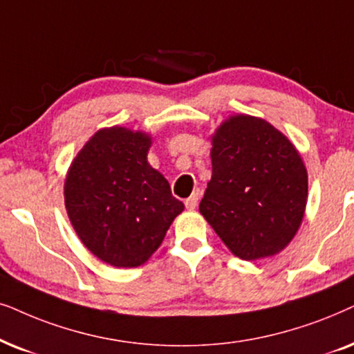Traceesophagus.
Returning a JSON list of instances; mask_svg holds the SVG:
<instances>
[{
  "mask_svg": "<svg viewBox=\"0 0 354 354\" xmlns=\"http://www.w3.org/2000/svg\"><path fill=\"white\" fill-rule=\"evenodd\" d=\"M197 204H199V192H192V194L185 201L186 209H189V210H194Z\"/></svg>",
  "mask_w": 354,
  "mask_h": 354,
  "instance_id": "esophagus-1",
  "label": "esophagus"
}]
</instances>
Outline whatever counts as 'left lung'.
I'll list each match as a JSON object with an SVG mask.
<instances>
[{"instance_id":"8db88e82","label":"left lung","mask_w":354,"mask_h":354,"mask_svg":"<svg viewBox=\"0 0 354 354\" xmlns=\"http://www.w3.org/2000/svg\"><path fill=\"white\" fill-rule=\"evenodd\" d=\"M212 145L201 214L244 261L280 252L298 232L308 199L298 150L267 121L248 115L225 121Z\"/></svg>"}]
</instances>
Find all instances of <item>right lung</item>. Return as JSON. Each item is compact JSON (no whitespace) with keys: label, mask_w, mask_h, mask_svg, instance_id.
I'll return each mask as SVG.
<instances>
[{"label":"right lung","mask_w":354,"mask_h":354,"mask_svg":"<svg viewBox=\"0 0 354 354\" xmlns=\"http://www.w3.org/2000/svg\"><path fill=\"white\" fill-rule=\"evenodd\" d=\"M150 138L98 131L71 165L64 204L86 248L113 267H138L162 244L185 205L147 162Z\"/></svg>","instance_id":"add662e5"}]
</instances>
